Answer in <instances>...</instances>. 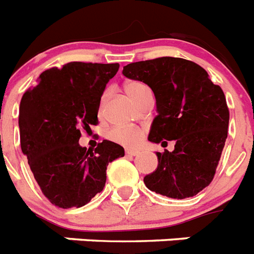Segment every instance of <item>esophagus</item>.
Masks as SVG:
<instances>
[{"label":"esophagus","mask_w":254,"mask_h":254,"mask_svg":"<svg viewBox=\"0 0 254 254\" xmlns=\"http://www.w3.org/2000/svg\"><path fill=\"white\" fill-rule=\"evenodd\" d=\"M126 153L129 156H137V155H140V151H137V149H127V151H126Z\"/></svg>","instance_id":"obj_1"}]
</instances>
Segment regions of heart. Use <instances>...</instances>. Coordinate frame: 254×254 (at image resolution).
Wrapping results in <instances>:
<instances>
[{"label": "heart", "mask_w": 254, "mask_h": 254, "mask_svg": "<svg viewBox=\"0 0 254 254\" xmlns=\"http://www.w3.org/2000/svg\"><path fill=\"white\" fill-rule=\"evenodd\" d=\"M126 93L129 98L132 99L133 102H139L140 97L148 88L144 84L139 82V81H131L128 84H126L125 86ZM105 98L106 94L102 95L101 102H99L98 114H103V106H105ZM145 131L141 127H136V126H115L113 128L109 129L107 132V139L111 140L113 143H117L123 147H135L143 140Z\"/></svg>", "instance_id": "heart-1"}]
</instances>
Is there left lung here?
<instances>
[{"label": "left lung", "instance_id": "left-lung-1", "mask_svg": "<svg viewBox=\"0 0 254 254\" xmlns=\"http://www.w3.org/2000/svg\"><path fill=\"white\" fill-rule=\"evenodd\" d=\"M123 74L153 90L157 113L148 140H174L173 152H157L159 166L144 177L149 190L184 199L198 194L214 180L228 135L230 110L226 95L207 72L181 58L131 63Z\"/></svg>", "mask_w": 254, "mask_h": 254}]
</instances>
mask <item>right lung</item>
<instances>
[{
  "label": "right lung",
  "mask_w": 254,
  "mask_h": 254,
  "mask_svg": "<svg viewBox=\"0 0 254 254\" xmlns=\"http://www.w3.org/2000/svg\"><path fill=\"white\" fill-rule=\"evenodd\" d=\"M119 64L72 62L51 68L27 89L19 107L22 152L40 190L60 208L82 207L106 184L109 162L125 156L103 140L95 149L78 144L82 131L98 125L101 95Z\"/></svg>",
  "instance_id": "obj_1"
}]
</instances>
